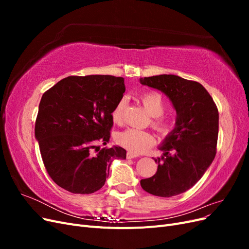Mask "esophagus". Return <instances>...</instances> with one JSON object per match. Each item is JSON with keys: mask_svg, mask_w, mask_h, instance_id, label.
Instances as JSON below:
<instances>
[{"mask_svg": "<svg viewBox=\"0 0 249 249\" xmlns=\"http://www.w3.org/2000/svg\"><path fill=\"white\" fill-rule=\"evenodd\" d=\"M137 157H138L137 154H134V153H131V152H127V154H126L127 159H134V158H137Z\"/></svg>", "mask_w": 249, "mask_h": 249, "instance_id": "1", "label": "esophagus"}]
</instances>
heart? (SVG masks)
Instances as JSON below:
<instances>
[{"label": "heart", "mask_w": 249, "mask_h": 249, "mask_svg": "<svg viewBox=\"0 0 249 249\" xmlns=\"http://www.w3.org/2000/svg\"><path fill=\"white\" fill-rule=\"evenodd\" d=\"M140 101L150 115L154 116L153 125L161 133H167L171 129L172 124L168 118L163 116L166 104L159 92H146L140 96ZM124 100H120L113 109L111 116L114 124H119L123 122V112ZM116 142L131 153L140 154L145 152L155 143L154 135L148 131L139 129H126L117 134Z\"/></svg>", "instance_id": "1"}]
</instances>
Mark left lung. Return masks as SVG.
<instances>
[{
	"mask_svg": "<svg viewBox=\"0 0 249 249\" xmlns=\"http://www.w3.org/2000/svg\"><path fill=\"white\" fill-rule=\"evenodd\" d=\"M140 83L160 90L177 112L176 126L162 142L155 159V176L140 180L143 190L161 197L184 193L196 184L212 164L217 146L219 114L201 84L175 74L141 78Z\"/></svg>",
	"mask_w": 249,
	"mask_h": 249,
	"instance_id": "8db88e82",
	"label": "left lung"
}]
</instances>
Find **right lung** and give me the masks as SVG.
Masks as SVG:
<instances>
[{
	"mask_svg": "<svg viewBox=\"0 0 249 249\" xmlns=\"http://www.w3.org/2000/svg\"><path fill=\"white\" fill-rule=\"evenodd\" d=\"M125 91L124 80L108 74L71 76L43 93L35 123L42 161L63 189L93 193L105 185L111 163L125 159V149L106 145L111 113Z\"/></svg>",
	"mask_w": 249,
	"mask_h": 249,
	"instance_id": "right-lung-1",
	"label": "right lung"
}]
</instances>
